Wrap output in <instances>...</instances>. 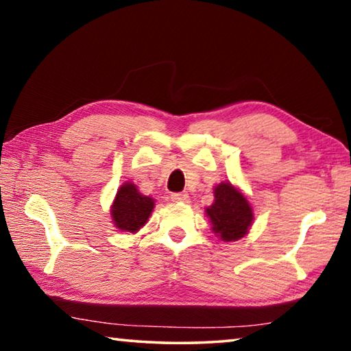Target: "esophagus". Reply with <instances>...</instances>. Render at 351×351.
<instances>
[{"label": "esophagus", "mask_w": 351, "mask_h": 351, "mask_svg": "<svg viewBox=\"0 0 351 351\" xmlns=\"http://www.w3.org/2000/svg\"><path fill=\"white\" fill-rule=\"evenodd\" d=\"M170 199L175 201V203H189V195L187 193H171Z\"/></svg>", "instance_id": "esophagus-1"}]
</instances>
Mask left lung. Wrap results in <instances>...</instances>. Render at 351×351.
<instances>
[{"label": "left lung", "mask_w": 351, "mask_h": 351, "mask_svg": "<svg viewBox=\"0 0 351 351\" xmlns=\"http://www.w3.org/2000/svg\"><path fill=\"white\" fill-rule=\"evenodd\" d=\"M213 193L215 201L206 209L213 232L221 237L223 241H235L245 237L254 218L247 199L229 182L218 184Z\"/></svg>", "instance_id": "8db88e82"}]
</instances>
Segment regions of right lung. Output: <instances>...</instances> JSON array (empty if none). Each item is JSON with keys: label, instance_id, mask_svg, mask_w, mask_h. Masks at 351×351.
Returning <instances> with one entry per match:
<instances>
[{"label": "right lung", "instance_id": "right-lung-1", "mask_svg": "<svg viewBox=\"0 0 351 351\" xmlns=\"http://www.w3.org/2000/svg\"><path fill=\"white\" fill-rule=\"evenodd\" d=\"M154 201L139 193L133 182H125L117 190L116 199L111 207L112 221L116 228L127 232H138L147 223L153 210Z\"/></svg>", "mask_w": 351, "mask_h": 351}]
</instances>
